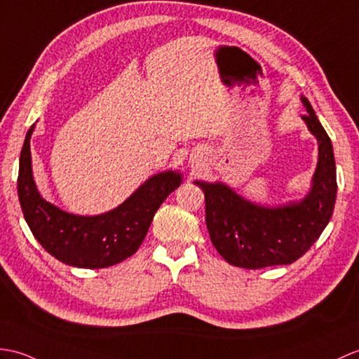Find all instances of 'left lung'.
Returning a JSON list of instances; mask_svg holds the SVG:
<instances>
[{"label":"left lung","instance_id":"8db88e82","mask_svg":"<svg viewBox=\"0 0 359 359\" xmlns=\"http://www.w3.org/2000/svg\"><path fill=\"white\" fill-rule=\"evenodd\" d=\"M302 102L303 121L318 140V163L304 198L269 208L249 202L222 182H196L205 193V220L212 245L232 266L262 269L294 263L309 251L332 217L337 200L333 147L311 102L304 96Z\"/></svg>","mask_w":359,"mask_h":359}]
</instances>
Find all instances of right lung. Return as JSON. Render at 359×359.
Returning <instances> with one entry per match:
<instances>
[{"instance_id": "obj_1", "label": "right lung", "mask_w": 359, "mask_h": 359, "mask_svg": "<svg viewBox=\"0 0 359 359\" xmlns=\"http://www.w3.org/2000/svg\"><path fill=\"white\" fill-rule=\"evenodd\" d=\"M32 125L20 156L18 197L21 210L41 246L74 268L101 269L118 264L135 254L144 241L156 211L174 189L182 174L165 171L145 180L123 203L99 215L69 214L43 198L33 180L30 137Z\"/></svg>"}]
</instances>
